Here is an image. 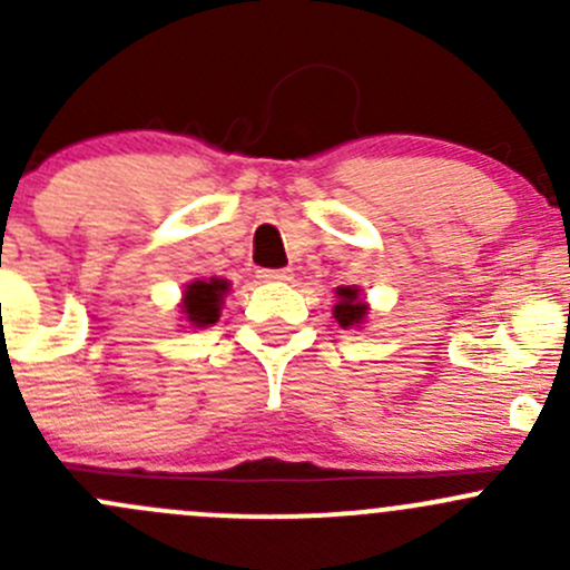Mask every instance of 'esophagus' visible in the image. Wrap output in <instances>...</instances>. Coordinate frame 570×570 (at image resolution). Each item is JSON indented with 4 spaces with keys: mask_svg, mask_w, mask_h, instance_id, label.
<instances>
[{
    "mask_svg": "<svg viewBox=\"0 0 570 570\" xmlns=\"http://www.w3.org/2000/svg\"><path fill=\"white\" fill-rule=\"evenodd\" d=\"M256 278L264 284H286L292 281V269H258Z\"/></svg>",
    "mask_w": 570,
    "mask_h": 570,
    "instance_id": "obj_1",
    "label": "esophagus"
}]
</instances>
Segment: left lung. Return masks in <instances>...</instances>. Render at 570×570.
Instances as JSON below:
<instances>
[{
    "label": "left lung",
    "mask_w": 570,
    "mask_h": 570,
    "mask_svg": "<svg viewBox=\"0 0 570 570\" xmlns=\"http://www.w3.org/2000/svg\"><path fill=\"white\" fill-rule=\"evenodd\" d=\"M336 295H338V303L333 306V317L338 320V325L342 327L358 325V322L366 317V306L358 297V289H355V286H338Z\"/></svg>",
    "instance_id": "1"
}]
</instances>
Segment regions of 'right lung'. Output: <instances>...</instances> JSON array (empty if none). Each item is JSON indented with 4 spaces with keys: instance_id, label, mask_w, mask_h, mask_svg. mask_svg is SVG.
Returning a JSON list of instances; mask_svg holds the SVG:
<instances>
[{
    "instance_id": "obj_1",
    "label": "right lung",
    "mask_w": 570,
    "mask_h": 570,
    "mask_svg": "<svg viewBox=\"0 0 570 570\" xmlns=\"http://www.w3.org/2000/svg\"><path fill=\"white\" fill-rule=\"evenodd\" d=\"M228 292V284L223 278H209V281H193L184 292V317L193 325H215L220 317V303L223 295Z\"/></svg>"
}]
</instances>
